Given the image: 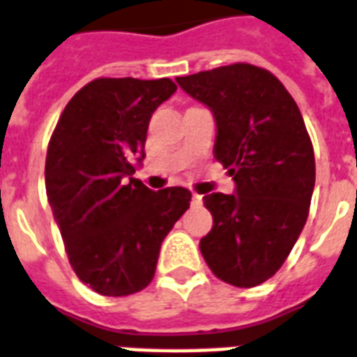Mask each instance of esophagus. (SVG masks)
Instances as JSON below:
<instances>
[{
  "instance_id": "obj_1",
  "label": "esophagus",
  "mask_w": 357,
  "mask_h": 357,
  "mask_svg": "<svg viewBox=\"0 0 357 357\" xmlns=\"http://www.w3.org/2000/svg\"><path fill=\"white\" fill-rule=\"evenodd\" d=\"M201 201H203V195L199 194H192V205H201Z\"/></svg>"
}]
</instances>
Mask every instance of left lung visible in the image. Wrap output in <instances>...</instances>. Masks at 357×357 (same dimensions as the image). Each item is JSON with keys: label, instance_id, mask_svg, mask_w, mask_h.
<instances>
[{"label": "left lung", "instance_id": "1", "mask_svg": "<svg viewBox=\"0 0 357 357\" xmlns=\"http://www.w3.org/2000/svg\"><path fill=\"white\" fill-rule=\"evenodd\" d=\"M216 120L214 158L237 194H207L213 229L199 248L214 275L254 288L277 273L309 216L314 150L301 111L284 84L264 67L231 63L176 77Z\"/></svg>", "mask_w": 357, "mask_h": 357}]
</instances>
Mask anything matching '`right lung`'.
<instances>
[{"instance_id": "1", "label": "right lung", "mask_w": 357, "mask_h": 357, "mask_svg": "<svg viewBox=\"0 0 357 357\" xmlns=\"http://www.w3.org/2000/svg\"><path fill=\"white\" fill-rule=\"evenodd\" d=\"M171 79H96L67 103L48 143L47 197L69 264L101 296L144 290L165 235L190 207L186 188L152 192L133 178L152 112Z\"/></svg>"}]
</instances>
